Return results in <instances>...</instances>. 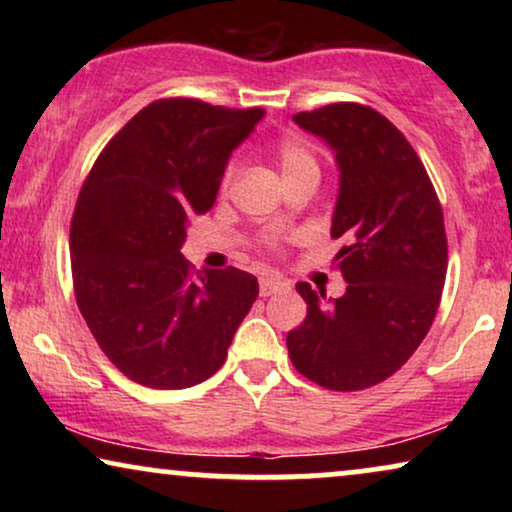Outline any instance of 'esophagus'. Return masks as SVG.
Instances as JSON below:
<instances>
[{"instance_id":"34e87169","label":"esophagus","mask_w":512,"mask_h":512,"mask_svg":"<svg viewBox=\"0 0 512 512\" xmlns=\"http://www.w3.org/2000/svg\"><path fill=\"white\" fill-rule=\"evenodd\" d=\"M286 279L277 277V275H265L261 277V282H258V289H261V296H272V293L277 291H284L286 289Z\"/></svg>"}]
</instances>
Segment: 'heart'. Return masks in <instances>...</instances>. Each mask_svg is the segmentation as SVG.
<instances>
[{"instance_id": "b5f03b06", "label": "heart", "mask_w": 512, "mask_h": 512, "mask_svg": "<svg viewBox=\"0 0 512 512\" xmlns=\"http://www.w3.org/2000/svg\"><path fill=\"white\" fill-rule=\"evenodd\" d=\"M275 160L286 181L296 179L298 174L303 172L319 170V163L317 158H314L310 146H307V142H303L300 137H293V135H286L275 144ZM233 179H235V163H228L226 170L221 174V191H228L230 184H233ZM270 244L275 247V242Z\"/></svg>"}]
</instances>
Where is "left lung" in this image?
I'll list each match as a JSON object with an SVG mask.
<instances>
[{
    "label": "left lung",
    "instance_id": "left-lung-1",
    "mask_svg": "<svg viewBox=\"0 0 512 512\" xmlns=\"http://www.w3.org/2000/svg\"><path fill=\"white\" fill-rule=\"evenodd\" d=\"M326 139L340 167L335 268L349 286L328 298L298 282L307 317L286 335L300 375L331 391L375 387L415 354L436 319L447 272L443 207L403 132L366 104L293 116Z\"/></svg>",
    "mask_w": 512,
    "mask_h": 512
}]
</instances>
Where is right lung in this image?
<instances>
[{
	"mask_svg": "<svg viewBox=\"0 0 512 512\" xmlns=\"http://www.w3.org/2000/svg\"><path fill=\"white\" fill-rule=\"evenodd\" d=\"M263 114L191 97L156 100L109 139L83 181L69 228L76 305L132 382L186 389L212 377L254 305V275H193L179 249Z\"/></svg>",
	"mask_w": 512,
	"mask_h": 512,
	"instance_id": "right-lung-1",
	"label": "right lung"
}]
</instances>
